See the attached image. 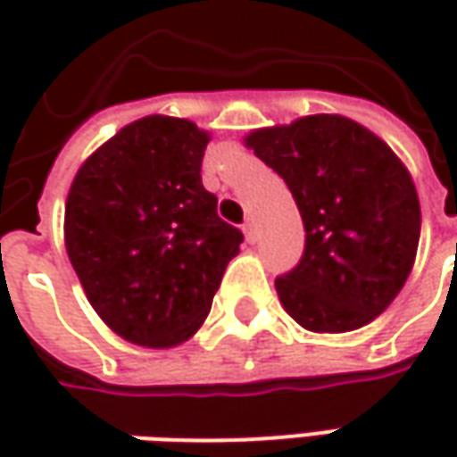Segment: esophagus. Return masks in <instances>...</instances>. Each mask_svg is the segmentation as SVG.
Masks as SVG:
<instances>
[{
    "mask_svg": "<svg viewBox=\"0 0 457 457\" xmlns=\"http://www.w3.org/2000/svg\"><path fill=\"white\" fill-rule=\"evenodd\" d=\"M244 234H246V238H249V241H256V220L254 219H246V223H244Z\"/></svg>",
    "mask_w": 457,
    "mask_h": 457,
    "instance_id": "esophagus-1",
    "label": "esophagus"
}]
</instances>
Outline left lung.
I'll list each match as a JSON object with an SVG mask.
<instances>
[{
	"label": "left lung",
	"instance_id": "1",
	"mask_svg": "<svg viewBox=\"0 0 457 457\" xmlns=\"http://www.w3.org/2000/svg\"><path fill=\"white\" fill-rule=\"evenodd\" d=\"M246 147L287 183L305 252L274 279L279 303L312 333H345L392 305L412 272L420 198L392 147L359 121L303 116L246 134Z\"/></svg>",
	"mask_w": 457,
	"mask_h": 457
}]
</instances>
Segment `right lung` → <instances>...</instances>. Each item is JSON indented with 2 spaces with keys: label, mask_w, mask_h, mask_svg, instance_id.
Returning <instances> with one entry per match:
<instances>
[{
  "label": "right lung",
  "mask_w": 457,
  "mask_h": 457,
  "mask_svg": "<svg viewBox=\"0 0 457 457\" xmlns=\"http://www.w3.org/2000/svg\"><path fill=\"white\" fill-rule=\"evenodd\" d=\"M208 142L187 119H137L80 165L68 190V259L98 318L134 345L187 341L244 241L201 183Z\"/></svg>",
  "instance_id": "1"
}]
</instances>
